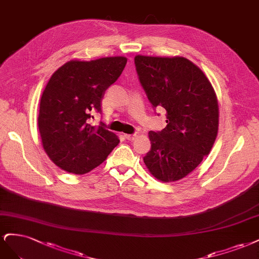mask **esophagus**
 <instances>
[{
    "instance_id": "obj_1",
    "label": "esophagus",
    "mask_w": 259,
    "mask_h": 259,
    "mask_svg": "<svg viewBox=\"0 0 259 259\" xmlns=\"http://www.w3.org/2000/svg\"><path fill=\"white\" fill-rule=\"evenodd\" d=\"M124 138L128 141H135L137 139V135H124Z\"/></svg>"
}]
</instances>
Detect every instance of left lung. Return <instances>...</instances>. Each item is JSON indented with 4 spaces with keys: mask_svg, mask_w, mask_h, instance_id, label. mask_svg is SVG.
Wrapping results in <instances>:
<instances>
[{
    "mask_svg": "<svg viewBox=\"0 0 259 259\" xmlns=\"http://www.w3.org/2000/svg\"><path fill=\"white\" fill-rule=\"evenodd\" d=\"M142 86L154 107H163L166 127L148 132L144 163L163 183L184 179L201 163L219 132V102L201 69L184 57H135Z\"/></svg>",
    "mask_w": 259,
    "mask_h": 259,
    "instance_id": "1",
    "label": "left lung"
}]
</instances>
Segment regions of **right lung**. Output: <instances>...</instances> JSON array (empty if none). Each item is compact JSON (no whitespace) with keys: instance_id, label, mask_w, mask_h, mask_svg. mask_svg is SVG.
<instances>
[{"instance_id":"add662e5","label":"right lung","mask_w":259,"mask_h":259,"mask_svg":"<svg viewBox=\"0 0 259 259\" xmlns=\"http://www.w3.org/2000/svg\"><path fill=\"white\" fill-rule=\"evenodd\" d=\"M126 57L71 60L60 66L43 91L37 118L44 151L60 169L85 174L101 164L119 139L102 126H91L90 111L101 112L105 90L117 80Z\"/></svg>"}]
</instances>
